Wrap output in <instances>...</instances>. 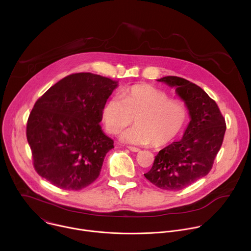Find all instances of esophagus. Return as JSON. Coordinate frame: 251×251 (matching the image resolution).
Masks as SVG:
<instances>
[{
	"label": "esophagus",
	"mask_w": 251,
	"mask_h": 251,
	"mask_svg": "<svg viewBox=\"0 0 251 251\" xmlns=\"http://www.w3.org/2000/svg\"><path fill=\"white\" fill-rule=\"evenodd\" d=\"M128 149H129L131 152H135V153H137V152H140V149H139V148H136V147H132V146H129V147H128Z\"/></svg>",
	"instance_id": "esophagus-1"
}]
</instances>
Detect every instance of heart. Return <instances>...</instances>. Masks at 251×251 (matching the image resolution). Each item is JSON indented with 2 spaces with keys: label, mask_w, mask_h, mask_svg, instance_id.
<instances>
[{
  "label": "heart",
  "mask_w": 251,
  "mask_h": 251,
  "mask_svg": "<svg viewBox=\"0 0 251 251\" xmlns=\"http://www.w3.org/2000/svg\"><path fill=\"white\" fill-rule=\"evenodd\" d=\"M121 98L107 100L101 118L111 134L120 133L134 118L136 125L122 135V140L131 144L165 146L180 135L188 122L187 105L154 86L133 85L122 91Z\"/></svg>",
  "instance_id": "heart-1"
}]
</instances>
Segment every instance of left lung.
<instances>
[{
	"instance_id": "1",
	"label": "left lung",
	"mask_w": 251,
	"mask_h": 251,
	"mask_svg": "<svg viewBox=\"0 0 251 251\" xmlns=\"http://www.w3.org/2000/svg\"><path fill=\"white\" fill-rule=\"evenodd\" d=\"M158 81L176 88L188 107L191 121L182 140L162 149L144 176L162 190L180 191L211 170L223 145L226 120L216 101L197 84L177 76H165Z\"/></svg>"
}]
</instances>
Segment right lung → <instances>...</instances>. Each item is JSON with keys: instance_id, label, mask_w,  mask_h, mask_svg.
Here are the masks:
<instances>
[{"instance_id": "right-lung-1", "label": "right lung", "mask_w": 251, "mask_h": 251, "mask_svg": "<svg viewBox=\"0 0 251 251\" xmlns=\"http://www.w3.org/2000/svg\"><path fill=\"white\" fill-rule=\"evenodd\" d=\"M117 81L90 73L67 75L34 103L26 139L37 173L51 185L79 191L98 176L113 140L101 130V111Z\"/></svg>"}]
</instances>
